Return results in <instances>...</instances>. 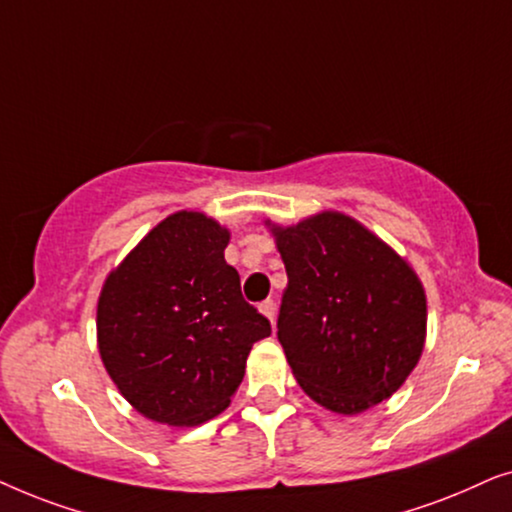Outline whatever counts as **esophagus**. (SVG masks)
I'll return each mask as SVG.
<instances>
[{
    "label": "esophagus",
    "mask_w": 512,
    "mask_h": 512,
    "mask_svg": "<svg viewBox=\"0 0 512 512\" xmlns=\"http://www.w3.org/2000/svg\"><path fill=\"white\" fill-rule=\"evenodd\" d=\"M258 310H261L263 317L270 319V324H275V317H277V307H275V300H263L261 305H258Z\"/></svg>",
    "instance_id": "obj_1"
}]
</instances>
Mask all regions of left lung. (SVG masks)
<instances>
[{"mask_svg": "<svg viewBox=\"0 0 512 512\" xmlns=\"http://www.w3.org/2000/svg\"><path fill=\"white\" fill-rule=\"evenodd\" d=\"M265 226L289 277L277 338L300 389L338 415L394 396L426 340V293L412 265L333 209Z\"/></svg>", "mask_w": 512, "mask_h": 512, "instance_id": "obj_1", "label": "left lung"}]
</instances>
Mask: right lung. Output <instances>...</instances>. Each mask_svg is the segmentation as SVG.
Masks as SVG:
<instances>
[{
  "mask_svg": "<svg viewBox=\"0 0 512 512\" xmlns=\"http://www.w3.org/2000/svg\"><path fill=\"white\" fill-rule=\"evenodd\" d=\"M230 230L174 212L104 279L97 347L125 401L151 422L198 426L230 405L270 321L226 263Z\"/></svg>",
  "mask_w": 512,
  "mask_h": 512,
  "instance_id": "add662e5",
  "label": "right lung"
}]
</instances>
